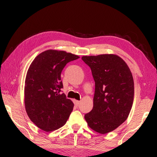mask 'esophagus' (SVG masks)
Listing matches in <instances>:
<instances>
[{"label": "esophagus", "instance_id": "obj_1", "mask_svg": "<svg viewBox=\"0 0 157 157\" xmlns=\"http://www.w3.org/2000/svg\"><path fill=\"white\" fill-rule=\"evenodd\" d=\"M73 101H74V104L76 105V106H78V105L79 104V103H80V101H77V100H76V99L73 100Z\"/></svg>", "mask_w": 157, "mask_h": 157}]
</instances>
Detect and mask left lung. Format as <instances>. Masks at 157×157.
<instances>
[{"instance_id": "1", "label": "left lung", "mask_w": 157, "mask_h": 157, "mask_svg": "<svg viewBox=\"0 0 157 157\" xmlns=\"http://www.w3.org/2000/svg\"><path fill=\"white\" fill-rule=\"evenodd\" d=\"M81 59L91 68L95 81L93 109L84 118L92 129L107 134L123 124L132 109L134 95L132 72L117 55L85 56Z\"/></svg>"}]
</instances>
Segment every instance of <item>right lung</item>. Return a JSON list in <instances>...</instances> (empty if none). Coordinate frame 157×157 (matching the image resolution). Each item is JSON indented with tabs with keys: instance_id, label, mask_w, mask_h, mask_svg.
<instances>
[{
	"instance_id": "obj_1",
	"label": "right lung",
	"mask_w": 157,
	"mask_h": 157,
	"mask_svg": "<svg viewBox=\"0 0 157 157\" xmlns=\"http://www.w3.org/2000/svg\"><path fill=\"white\" fill-rule=\"evenodd\" d=\"M79 56L63 51L40 53L28 70L25 81V108L30 119L40 129L52 132L66 123L74 104L62 93V70Z\"/></svg>"
}]
</instances>
